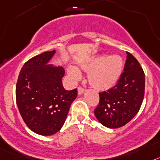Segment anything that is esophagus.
<instances>
[{
	"instance_id": "1",
	"label": "esophagus",
	"mask_w": 160,
	"mask_h": 160,
	"mask_svg": "<svg viewBox=\"0 0 160 160\" xmlns=\"http://www.w3.org/2000/svg\"><path fill=\"white\" fill-rule=\"evenodd\" d=\"M78 95L79 96H80V95H82V94L84 93V89L83 88H82V87H79L78 88Z\"/></svg>"
}]
</instances>
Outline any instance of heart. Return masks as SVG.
Masks as SVG:
<instances>
[{"label":"heart","mask_w":160,"mask_h":160,"mask_svg":"<svg viewBox=\"0 0 160 160\" xmlns=\"http://www.w3.org/2000/svg\"><path fill=\"white\" fill-rule=\"evenodd\" d=\"M83 69L90 71L88 73V81L93 88L105 90L112 88L120 78L123 69V60L118 55H100L83 65ZM68 74L73 79L80 76V72L76 68H70Z\"/></svg>","instance_id":"1"}]
</instances>
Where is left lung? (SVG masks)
I'll return each mask as SVG.
<instances>
[{"instance_id":"left-lung-1","label":"left lung","mask_w":160,"mask_h":160,"mask_svg":"<svg viewBox=\"0 0 160 160\" xmlns=\"http://www.w3.org/2000/svg\"><path fill=\"white\" fill-rule=\"evenodd\" d=\"M145 75L138 60L127 52L124 72L118 84L100 92V101L94 110L97 119L108 128H119L138 113L144 97Z\"/></svg>"}]
</instances>
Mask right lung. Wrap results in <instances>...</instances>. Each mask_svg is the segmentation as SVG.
Returning <instances> with one entry per match:
<instances>
[{"label":"right lung","mask_w":160,"mask_h":160,"mask_svg":"<svg viewBox=\"0 0 160 160\" xmlns=\"http://www.w3.org/2000/svg\"><path fill=\"white\" fill-rule=\"evenodd\" d=\"M55 50L29 59L21 69L16 86L17 105L29 128L40 135L59 131L66 121L77 89H64L62 67L48 64Z\"/></svg>","instance_id":"obj_1"}]
</instances>
